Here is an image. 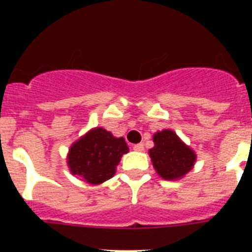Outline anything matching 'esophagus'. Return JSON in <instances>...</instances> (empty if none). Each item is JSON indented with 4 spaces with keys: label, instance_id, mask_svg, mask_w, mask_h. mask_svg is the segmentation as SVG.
Wrapping results in <instances>:
<instances>
[{
    "label": "esophagus",
    "instance_id": "esophagus-1",
    "mask_svg": "<svg viewBox=\"0 0 252 252\" xmlns=\"http://www.w3.org/2000/svg\"><path fill=\"white\" fill-rule=\"evenodd\" d=\"M133 150L134 152H142V150H144V144H142V142H140V144H136V145H133Z\"/></svg>",
    "mask_w": 252,
    "mask_h": 252
}]
</instances>
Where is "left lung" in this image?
I'll return each instance as SVG.
<instances>
[{"mask_svg":"<svg viewBox=\"0 0 252 252\" xmlns=\"http://www.w3.org/2000/svg\"><path fill=\"white\" fill-rule=\"evenodd\" d=\"M154 146L149 150L156 171L166 180H178L195 165V152L180 140L174 130L163 129L153 136Z\"/></svg>","mask_w":252,"mask_h":252,"instance_id":"8db88e82","label":"left lung"}]
</instances>
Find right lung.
Returning a JSON list of instances; mask_svg holds the SVG:
<instances>
[{"mask_svg":"<svg viewBox=\"0 0 252 252\" xmlns=\"http://www.w3.org/2000/svg\"><path fill=\"white\" fill-rule=\"evenodd\" d=\"M128 150L123 137H114L108 130L94 128L70 146L69 170L89 184H100L115 175L116 166Z\"/></svg>","mask_w":252,"mask_h":252,"instance_id":"right-lung-1","label":"right lung"}]
</instances>
